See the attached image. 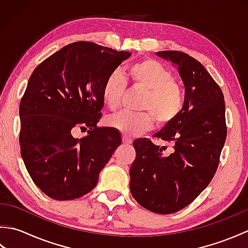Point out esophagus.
I'll use <instances>...</instances> for the list:
<instances>
[{"label":"esophagus","mask_w":248,"mask_h":248,"mask_svg":"<svg viewBox=\"0 0 248 248\" xmlns=\"http://www.w3.org/2000/svg\"><path fill=\"white\" fill-rule=\"evenodd\" d=\"M123 143H124V144H125V145L132 144V140H131V139H129V138H128V136H125V135H124V136H123Z\"/></svg>","instance_id":"esophagus-1"}]
</instances>
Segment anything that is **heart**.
<instances>
[{
    "mask_svg": "<svg viewBox=\"0 0 248 248\" xmlns=\"http://www.w3.org/2000/svg\"><path fill=\"white\" fill-rule=\"evenodd\" d=\"M126 80L135 89L145 91L141 113L121 112L109 117L108 124L125 136L140 135L154 128L155 118L168 124L178 118L184 107V92L173 75L162 62L152 59L139 61L125 71ZM127 82L117 72L108 77L102 87V100L110 110L119 108Z\"/></svg>",
    "mask_w": 248,
    "mask_h": 248,
    "instance_id": "1",
    "label": "heart"
}]
</instances>
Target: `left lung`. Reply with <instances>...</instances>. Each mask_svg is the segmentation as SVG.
<instances>
[{
    "mask_svg": "<svg viewBox=\"0 0 248 248\" xmlns=\"http://www.w3.org/2000/svg\"><path fill=\"white\" fill-rule=\"evenodd\" d=\"M156 55L177 66L186 86L184 107L178 118L154 135L172 145L170 154L148 139L134 140L130 191L141 207L170 214L194 202L211 182L227 125L222 89L197 60L181 51Z\"/></svg>",
    "mask_w": 248,
    "mask_h": 248,
    "instance_id": "8db88e82",
    "label": "left lung"
}]
</instances>
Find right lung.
I'll use <instances>...</instances> for the list:
<instances>
[{"mask_svg": "<svg viewBox=\"0 0 248 248\" xmlns=\"http://www.w3.org/2000/svg\"><path fill=\"white\" fill-rule=\"evenodd\" d=\"M130 52L89 41L67 45L35 68L20 102V149L31 180L46 196L71 200L97 186L121 136L99 128L102 87ZM78 127L88 128L82 139Z\"/></svg>", "mask_w": 248, "mask_h": 248, "instance_id": "add662e5", "label": "right lung"}]
</instances>
